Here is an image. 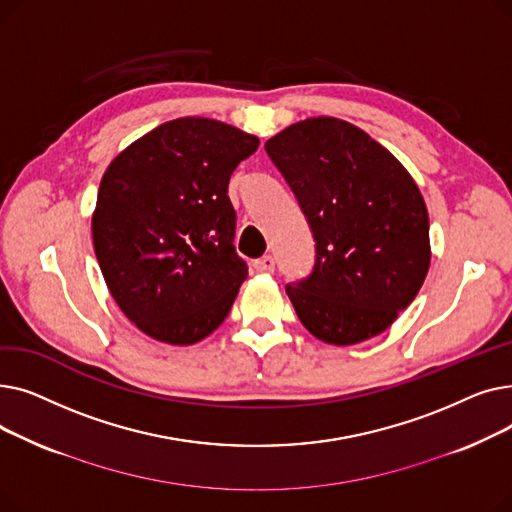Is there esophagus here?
Returning a JSON list of instances; mask_svg holds the SVG:
<instances>
[{
    "mask_svg": "<svg viewBox=\"0 0 512 512\" xmlns=\"http://www.w3.org/2000/svg\"><path fill=\"white\" fill-rule=\"evenodd\" d=\"M253 267L257 272H263V274H270V272H274V267H276V261H274V257L272 255H263L261 259H255L253 261Z\"/></svg>",
    "mask_w": 512,
    "mask_h": 512,
    "instance_id": "esophagus-1",
    "label": "esophagus"
}]
</instances>
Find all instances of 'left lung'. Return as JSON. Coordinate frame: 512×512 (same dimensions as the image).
<instances>
[{
	"instance_id": "8db88e82",
	"label": "left lung",
	"mask_w": 512,
	"mask_h": 512,
	"mask_svg": "<svg viewBox=\"0 0 512 512\" xmlns=\"http://www.w3.org/2000/svg\"><path fill=\"white\" fill-rule=\"evenodd\" d=\"M265 151L315 240L311 274L286 284L303 326L338 346L382 334L427 276L429 220L417 184L388 149L336 118L292 124Z\"/></svg>"
}]
</instances>
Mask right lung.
Here are the masks:
<instances>
[{
    "label": "right lung",
    "mask_w": 512,
    "mask_h": 512,
    "mask_svg": "<svg viewBox=\"0 0 512 512\" xmlns=\"http://www.w3.org/2000/svg\"><path fill=\"white\" fill-rule=\"evenodd\" d=\"M259 139L178 118L124 149L101 178L95 255L114 301L147 336L193 344L218 328L247 278L228 182Z\"/></svg>",
    "instance_id": "1"
}]
</instances>
